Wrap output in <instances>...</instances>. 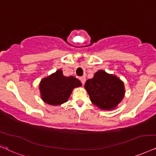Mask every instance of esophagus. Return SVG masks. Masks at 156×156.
<instances>
[{
    "label": "esophagus",
    "mask_w": 156,
    "mask_h": 156,
    "mask_svg": "<svg viewBox=\"0 0 156 156\" xmlns=\"http://www.w3.org/2000/svg\"><path fill=\"white\" fill-rule=\"evenodd\" d=\"M79 79H80V82H81V83L83 85V84L85 83V82H86V77H85V76L80 77Z\"/></svg>",
    "instance_id": "1"
}]
</instances>
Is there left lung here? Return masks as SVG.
Here are the masks:
<instances>
[{
    "instance_id": "obj_1",
    "label": "left lung",
    "mask_w": 156,
    "mask_h": 156,
    "mask_svg": "<svg viewBox=\"0 0 156 156\" xmlns=\"http://www.w3.org/2000/svg\"><path fill=\"white\" fill-rule=\"evenodd\" d=\"M85 89L93 104L102 110L115 108L125 93L123 82L103 70H99L93 78L86 80Z\"/></svg>"
}]
</instances>
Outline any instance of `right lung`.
Here are the masks:
<instances>
[{
	"label": "right lung",
	"mask_w": 156,
	"mask_h": 156,
	"mask_svg": "<svg viewBox=\"0 0 156 156\" xmlns=\"http://www.w3.org/2000/svg\"><path fill=\"white\" fill-rule=\"evenodd\" d=\"M81 86L78 79L73 76H64L62 71L57 70L54 74L41 80L40 91L45 102L58 105L66 102L75 87Z\"/></svg>",
	"instance_id": "obj_1"
}]
</instances>
